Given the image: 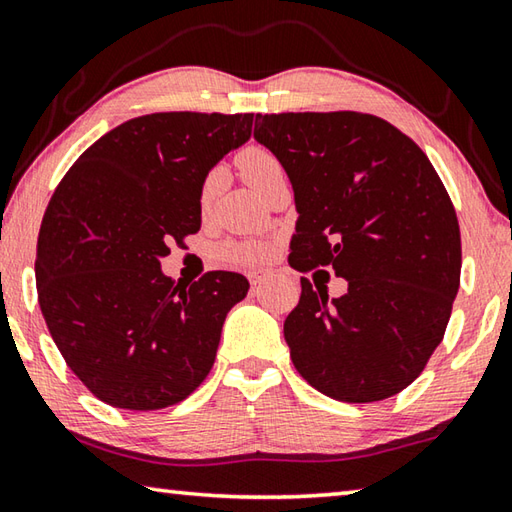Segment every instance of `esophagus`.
Returning <instances> with one entry per match:
<instances>
[{
    "instance_id": "34e87169",
    "label": "esophagus",
    "mask_w": 512,
    "mask_h": 512,
    "mask_svg": "<svg viewBox=\"0 0 512 512\" xmlns=\"http://www.w3.org/2000/svg\"><path fill=\"white\" fill-rule=\"evenodd\" d=\"M248 280H250V284H253V286H259V284H262V282L266 280V273H262V271L248 273Z\"/></svg>"
}]
</instances>
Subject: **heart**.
<instances>
[{"mask_svg":"<svg viewBox=\"0 0 512 512\" xmlns=\"http://www.w3.org/2000/svg\"><path fill=\"white\" fill-rule=\"evenodd\" d=\"M237 163L241 167V174L246 176L248 185L257 194H262L268 185L284 174L280 159L262 145L246 147V150L239 154ZM219 190H221V172L210 170L206 176H203L201 188H199V206L203 212L212 208ZM268 253H271V248H268V244H264V241H230V244L217 248V257L221 262L232 264V266L259 264L264 262Z\"/></svg>","mask_w":512,"mask_h":512,"instance_id":"heart-1","label":"heart"}]
</instances>
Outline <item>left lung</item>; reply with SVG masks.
Listing matches in <instances>:
<instances>
[{"label":"left lung","mask_w":512,"mask_h":512,"mask_svg":"<svg viewBox=\"0 0 512 512\" xmlns=\"http://www.w3.org/2000/svg\"><path fill=\"white\" fill-rule=\"evenodd\" d=\"M255 141L295 192L288 264L331 266L349 284L329 300L302 277L284 322L295 369L345 403L403 392L441 345L461 280L459 221L439 174L410 136L358 111L257 114Z\"/></svg>","instance_id":"8db88e82"}]
</instances>
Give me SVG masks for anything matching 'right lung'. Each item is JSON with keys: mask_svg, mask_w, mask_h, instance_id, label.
<instances>
[{"mask_svg": "<svg viewBox=\"0 0 512 512\" xmlns=\"http://www.w3.org/2000/svg\"><path fill=\"white\" fill-rule=\"evenodd\" d=\"M253 116L132 118L82 152L55 188L37 237V300L62 358L102 403L163 410L215 365L248 280L210 271L181 286L163 275L161 257L201 228L203 176L248 141Z\"/></svg>", "mask_w": 512, "mask_h": 512, "instance_id": "right-lung-1", "label": "right lung"}]
</instances>
